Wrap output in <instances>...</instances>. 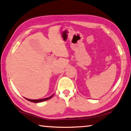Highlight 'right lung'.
Returning a JSON list of instances; mask_svg holds the SVG:
<instances>
[{
    "label": "right lung",
    "mask_w": 131,
    "mask_h": 131,
    "mask_svg": "<svg viewBox=\"0 0 131 131\" xmlns=\"http://www.w3.org/2000/svg\"><path fill=\"white\" fill-rule=\"evenodd\" d=\"M53 96V95H52L51 96L49 97H47V98H45V99H27L26 97H25V99H26V100H28L29 101H30V102H34V103H38V102H43V101H45L48 100V99H49L51 98V97Z\"/></svg>",
    "instance_id": "1"
}]
</instances>
